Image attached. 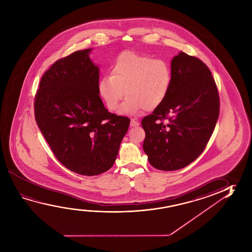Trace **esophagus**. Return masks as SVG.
I'll list each match as a JSON object with an SVG mask.
<instances>
[{"mask_svg":"<svg viewBox=\"0 0 252 252\" xmlns=\"http://www.w3.org/2000/svg\"><path fill=\"white\" fill-rule=\"evenodd\" d=\"M140 125V123L135 120H131V122H130V126H138Z\"/></svg>","mask_w":252,"mask_h":252,"instance_id":"1","label":"esophagus"}]
</instances>
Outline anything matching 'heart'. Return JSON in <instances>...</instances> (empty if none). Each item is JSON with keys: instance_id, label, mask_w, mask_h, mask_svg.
I'll return each mask as SVG.
<instances>
[{"instance_id": "1", "label": "heart", "mask_w": 252, "mask_h": 252, "mask_svg": "<svg viewBox=\"0 0 252 252\" xmlns=\"http://www.w3.org/2000/svg\"><path fill=\"white\" fill-rule=\"evenodd\" d=\"M171 83L172 70L166 61L127 51L116 58L110 75L100 79L97 89L111 111L120 107L126 92L121 112L135 114L142 109L159 107L169 95Z\"/></svg>"}]
</instances>
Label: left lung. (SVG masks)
<instances>
[{"mask_svg":"<svg viewBox=\"0 0 252 252\" xmlns=\"http://www.w3.org/2000/svg\"><path fill=\"white\" fill-rule=\"evenodd\" d=\"M171 70L165 101L141 120L149 163L165 171L185 168L201 155L220 114L218 89L202 61L181 52Z\"/></svg>","mask_w":252,"mask_h":252,"instance_id":"obj_1","label":"left lung"}]
</instances>
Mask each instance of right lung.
<instances>
[{
  "label": "right lung",
  "instance_id": "obj_1",
  "mask_svg": "<svg viewBox=\"0 0 252 252\" xmlns=\"http://www.w3.org/2000/svg\"><path fill=\"white\" fill-rule=\"evenodd\" d=\"M76 51L54 62L39 83L35 120L62 165L83 176L111 169L130 120L108 112L97 89L99 69Z\"/></svg>",
  "mask_w": 252,
  "mask_h": 252
}]
</instances>
